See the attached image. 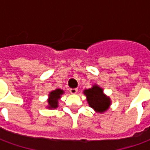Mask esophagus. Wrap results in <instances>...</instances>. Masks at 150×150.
I'll use <instances>...</instances> for the list:
<instances>
[{"label": "esophagus", "instance_id": "34e87169", "mask_svg": "<svg viewBox=\"0 0 150 150\" xmlns=\"http://www.w3.org/2000/svg\"><path fill=\"white\" fill-rule=\"evenodd\" d=\"M77 91H78V89H77V88H71V89H70V92H71V94H76Z\"/></svg>", "mask_w": 150, "mask_h": 150}]
</instances>
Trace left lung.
Masks as SVG:
<instances>
[{"mask_svg":"<svg viewBox=\"0 0 150 150\" xmlns=\"http://www.w3.org/2000/svg\"><path fill=\"white\" fill-rule=\"evenodd\" d=\"M84 94L87 96V100L90 107L94 108L99 112H102L108 109L110 105L109 98L106 97L103 94V89L98 86L85 90Z\"/></svg>","mask_w":150,"mask_h":150,"instance_id":"obj_1","label":"left lung"}]
</instances>
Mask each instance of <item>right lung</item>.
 <instances>
[{"label": "right lung", "mask_w": 150, "mask_h": 150, "mask_svg": "<svg viewBox=\"0 0 150 150\" xmlns=\"http://www.w3.org/2000/svg\"><path fill=\"white\" fill-rule=\"evenodd\" d=\"M63 93V91L61 89H56L55 91H51L50 93L49 100V108H56L58 107V100L60 98V96Z\"/></svg>", "instance_id": "obj_1"}]
</instances>
